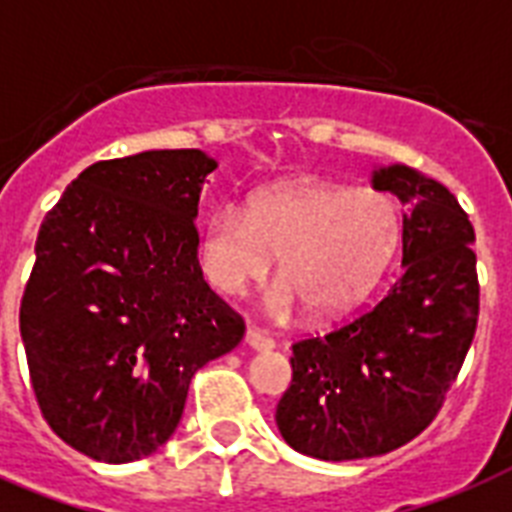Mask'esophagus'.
<instances>
[{"instance_id":"1","label":"esophagus","mask_w":512,"mask_h":512,"mask_svg":"<svg viewBox=\"0 0 512 512\" xmlns=\"http://www.w3.org/2000/svg\"><path fill=\"white\" fill-rule=\"evenodd\" d=\"M244 342H247V345L252 350H271V348H276V340H273L271 335H265V332H260V329H255V327H249L247 332H244Z\"/></svg>"}]
</instances>
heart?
<instances>
[{"instance_id":"obj_1","label":"heart","mask_w":512,"mask_h":512,"mask_svg":"<svg viewBox=\"0 0 512 512\" xmlns=\"http://www.w3.org/2000/svg\"><path fill=\"white\" fill-rule=\"evenodd\" d=\"M401 239L396 204L380 191H353L324 180H289L265 188L249 209L209 212L199 257L209 284L241 295L263 281L279 257L276 316L305 305L316 319L348 313L364 300Z\"/></svg>"}]
</instances>
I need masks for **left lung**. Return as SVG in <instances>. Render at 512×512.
Masks as SVG:
<instances>
[{"label": "left lung", "mask_w": 512, "mask_h": 512, "mask_svg": "<svg viewBox=\"0 0 512 512\" xmlns=\"http://www.w3.org/2000/svg\"><path fill=\"white\" fill-rule=\"evenodd\" d=\"M406 204L404 271L380 303L292 345L276 425L295 452L342 462L393 452L428 428L476 335L473 225L446 185L406 164L377 167Z\"/></svg>", "instance_id": "8db88e82"}]
</instances>
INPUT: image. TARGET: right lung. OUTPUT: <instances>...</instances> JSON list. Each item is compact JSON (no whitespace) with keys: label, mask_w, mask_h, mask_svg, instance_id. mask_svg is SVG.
<instances>
[{"label":"right lung","mask_w":512,"mask_h":512,"mask_svg":"<svg viewBox=\"0 0 512 512\" xmlns=\"http://www.w3.org/2000/svg\"><path fill=\"white\" fill-rule=\"evenodd\" d=\"M212 170L199 148L92 164L39 228L20 337L44 420L92 460L167 444L193 374L244 337L196 257Z\"/></svg>","instance_id":"1"}]
</instances>
